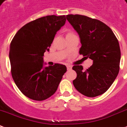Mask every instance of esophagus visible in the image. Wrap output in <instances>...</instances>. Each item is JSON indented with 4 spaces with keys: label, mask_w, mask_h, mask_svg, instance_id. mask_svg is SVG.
Returning a JSON list of instances; mask_svg holds the SVG:
<instances>
[{
    "label": "esophagus",
    "mask_w": 127,
    "mask_h": 127,
    "mask_svg": "<svg viewBox=\"0 0 127 127\" xmlns=\"http://www.w3.org/2000/svg\"><path fill=\"white\" fill-rule=\"evenodd\" d=\"M66 68H67L68 70H70V69H71V68H72V66L70 65V64H67V65H66Z\"/></svg>",
    "instance_id": "obj_1"
}]
</instances>
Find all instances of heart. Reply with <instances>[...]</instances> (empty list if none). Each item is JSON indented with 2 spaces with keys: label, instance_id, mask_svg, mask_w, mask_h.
I'll list each match as a JSON object with an SVG mask.
<instances>
[{
  "label": "heart",
  "instance_id": "heart-1",
  "mask_svg": "<svg viewBox=\"0 0 127 127\" xmlns=\"http://www.w3.org/2000/svg\"><path fill=\"white\" fill-rule=\"evenodd\" d=\"M71 34H74V33L72 32H68V33H67V35H71Z\"/></svg>",
  "mask_w": 127,
  "mask_h": 127
}]
</instances>
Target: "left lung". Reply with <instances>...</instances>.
I'll use <instances>...</instances> for the list:
<instances>
[{
  "instance_id": "obj_1",
  "label": "left lung",
  "mask_w": 127,
  "mask_h": 127,
  "mask_svg": "<svg viewBox=\"0 0 127 127\" xmlns=\"http://www.w3.org/2000/svg\"><path fill=\"white\" fill-rule=\"evenodd\" d=\"M79 35V54L92 59L93 64L86 70L81 65L73 69L77 77L73 81L75 89L87 97H96L108 90L120 69L121 50L119 41L108 25L102 21L81 15L66 16Z\"/></svg>"
}]
</instances>
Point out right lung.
<instances>
[{
	"label": "right lung",
	"instance_id": "add662e5",
	"mask_svg": "<svg viewBox=\"0 0 127 127\" xmlns=\"http://www.w3.org/2000/svg\"><path fill=\"white\" fill-rule=\"evenodd\" d=\"M65 15H48L31 21L17 32L11 42L9 59L12 77L19 90L30 99L42 101L56 92L65 65L43 66L44 52L49 51Z\"/></svg>",
	"mask_w": 127,
	"mask_h": 127
}]
</instances>
